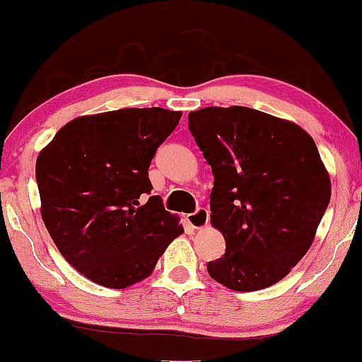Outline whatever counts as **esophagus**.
Wrapping results in <instances>:
<instances>
[{
	"instance_id": "1",
	"label": "esophagus",
	"mask_w": 362,
	"mask_h": 362,
	"mask_svg": "<svg viewBox=\"0 0 362 362\" xmlns=\"http://www.w3.org/2000/svg\"><path fill=\"white\" fill-rule=\"evenodd\" d=\"M188 224L193 227V229H203L209 224V210L206 209H197V212L188 215Z\"/></svg>"
}]
</instances>
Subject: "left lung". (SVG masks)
<instances>
[{"instance_id":"1","label":"left lung","mask_w":362,"mask_h":362,"mask_svg":"<svg viewBox=\"0 0 362 362\" xmlns=\"http://www.w3.org/2000/svg\"><path fill=\"white\" fill-rule=\"evenodd\" d=\"M212 168L210 222L226 239L210 277L233 291L274 286L298 265L330 203V176L301 127L243 105L188 115Z\"/></svg>"}]
</instances>
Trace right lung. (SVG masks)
Returning <instances> with one entry per match:
<instances>
[{"label":"right lung","instance_id":"add662e5","mask_svg":"<svg viewBox=\"0 0 362 362\" xmlns=\"http://www.w3.org/2000/svg\"><path fill=\"white\" fill-rule=\"evenodd\" d=\"M181 111L128 107L64 124L35 162L44 226L63 258L99 286L127 289L147 279L180 217L152 192L150 160Z\"/></svg>","mask_w":362,"mask_h":362}]
</instances>
